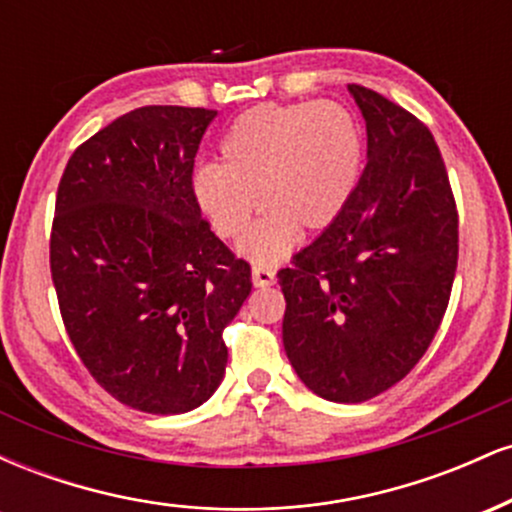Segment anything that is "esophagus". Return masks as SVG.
<instances>
[{"mask_svg": "<svg viewBox=\"0 0 512 512\" xmlns=\"http://www.w3.org/2000/svg\"><path fill=\"white\" fill-rule=\"evenodd\" d=\"M276 281V272L272 267H264V264H255L252 267V284L255 286H272Z\"/></svg>", "mask_w": 512, "mask_h": 512, "instance_id": "1", "label": "esophagus"}]
</instances>
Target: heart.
<instances>
[{"label": "heart", "mask_w": 512, "mask_h": 512, "mask_svg": "<svg viewBox=\"0 0 512 512\" xmlns=\"http://www.w3.org/2000/svg\"><path fill=\"white\" fill-rule=\"evenodd\" d=\"M219 156V166H202L192 180L199 209L221 238L238 240L260 195L267 214L243 252L274 264L296 245L298 228L322 231L339 219L361 178L363 137L339 103H269L233 120Z\"/></svg>", "instance_id": "obj_1"}]
</instances>
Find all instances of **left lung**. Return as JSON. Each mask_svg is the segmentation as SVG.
<instances>
[{"label":"left lung","instance_id":"obj_1","mask_svg":"<svg viewBox=\"0 0 512 512\" xmlns=\"http://www.w3.org/2000/svg\"><path fill=\"white\" fill-rule=\"evenodd\" d=\"M368 163L339 219L281 269L284 349L315 395L354 404L409 373L436 337L457 272V207L433 134L349 84Z\"/></svg>","mask_w":512,"mask_h":512}]
</instances>
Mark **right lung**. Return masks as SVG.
Listing matches in <instances>:
<instances>
[{
  "instance_id": "right-lung-1",
  "label": "right lung",
  "mask_w": 512,
  "mask_h": 512,
  "mask_svg": "<svg viewBox=\"0 0 512 512\" xmlns=\"http://www.w3.org/2000/svg\"><path fill=\"white\" fill-rule=\"evenodd\" d=\"M216 110L146 105L69 158L50 272L76 354L117 402L182 414L226 373L223 330L250 296V264L211 233L192 170Z\"/></svg>"
}]
</instances>
